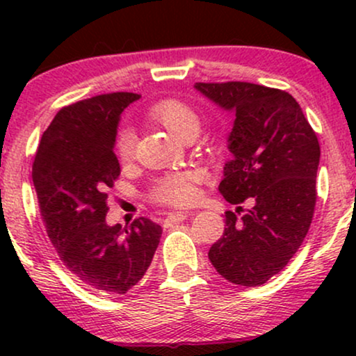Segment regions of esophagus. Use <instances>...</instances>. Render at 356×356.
<instances>
[{"label":"esophagus","mask_w":356,"mask_h":356,"mask_svg":"<svg viewBox=\"0 0 356 356\" xmlns=\"http://www.w3.org/2000/svg\"><path fill=\"white\" fill-rule=\"evenodd\" d=\"M187 218V214L186 212H169V214H167V219H165V222L167 224H172V222H182L184 219Z\"/></svg>","instance_id":"1"}]
</instances>
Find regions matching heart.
I'll return each instance as SVG.
<instances>
[{
	"label": "heart",
	"instance_id": "1",
	"mask_svg": "<svg viewBox=\"0 0 356 356\" xmlns=\"http://www.w3.org/2000/svg\"><path fill=\"white\" fill-rule=\"evenodd\" d=\"M149 118L169 130L179 140L194 138L201 130V117L186 102L165 99L149 108ZM115 155L122 162L130 161L134 154V136L130 130H120L115 137ZM201 181L197 170H182L155 181L152 187L154 201L167 206H189L197 195L195 184Z\"/></svg>",
	"mask_w": 356,
	"mask_h": 356
}]
</instances>
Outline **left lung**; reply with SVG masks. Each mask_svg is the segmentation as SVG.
Returning a JSON list of instances; mask_svg holds the SVG:
<instances>
[{"mask_svg":"<svg viewBox=\"0 0 356 356\" xmlns=\"http://www.w3.org/2000/svg\"><path fill=\"white\" fill-rule=\"evenodd\" d=\"M194 88L236 117L227 137L232 159L224 165L219 192L231 204L252 202L243 218L226 212L224 234L211 246L209 259L231 283L264 284L308 234L320 165L316 134L283 90L248 81Z\"/></svg>","mask_w":356,"mask_h":356,"instance_id":"8db88e82","label":"left lung"}]
</instances>
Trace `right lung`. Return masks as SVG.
Wrapping results in <instances>:
<instances>
[{"mask_svg":"<svg viewBox=\"0 0 356 356\" xmlns=\"http://www.w3.org/2000/svg\"><path fill=\"white\" fill-rule=\"evenodd\" d=\"M137 93L97 95L63 107L43 132L33 184L48 238L61 263L85 286L124 295L144 277L162 227L140 218L108 226V189L120 175L113 152L120 113Z\"/></svg>","mask_w":356,"mask_h":356,"instance_id":"right-lung-1","label":"right lung"}]
</instances>
